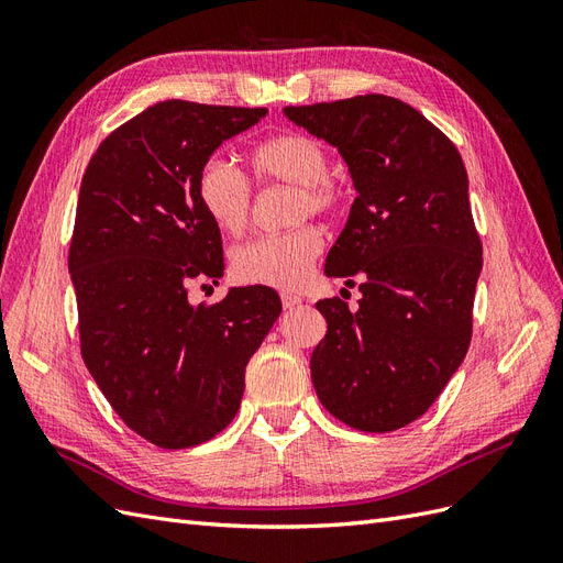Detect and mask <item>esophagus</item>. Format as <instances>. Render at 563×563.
<instances>
[{
    "instance_id": "34e87169",
    "label": "esophagus",
    "mask_w": 563,
    "mask_h": 563,
    "mask_svg": "<svg viewBox=\"0 0 563 563\" xmlns=\"http://www.w3.org/2000/svg\"><path fill=\"white\" fill-rule=\"evenodd\" d=\"M282 302H284V308L288 310V308H296V305H300L302 298L298 294H291V291H282Z\"/></svg>"
}]
</instances>
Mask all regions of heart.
I'll use <instances>...</instances> for the list:
<instances>
[{
  "label": "heart",
  "instance_id": "1",
  "mask_svg": "<svg viewBox=\"0 0 563 563\" xmlns=\"http://www.w3.org/2000/svg\"><path fill=\"white\" fill-rule=\"evenodd\" d=\"M251 174L261 185H294V220L331 216L343 203V190L329 176L327 147L308 133L286 131L263 141L249 155ZM199 207L225 234H240L253 211V187L249 176L225 157H209L197 174ZM323 249V236L314 225H298L288 232L261 234L236 246L232 272L244 284L296 288L308 279Z\"/></svg>",
  "mask_w": 563,
  "mask_h": 563
}]
</instances>
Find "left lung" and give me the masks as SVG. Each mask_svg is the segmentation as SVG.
Instances as JSON below:
<instances>
[{
	"label": "left lung",
	"mask_w": 563,
	"mask_h": 563,
	"mask_svg": "<svg viewBox=\"0 0 563 563\" xmlns=\"http://www.w3.org/2000/svg\"><path fill=\"white\" fill-rule=\"evenodd\" d=\"M284 114L335 145L356 199L323 272L360 277V308L327 298V335L310 371L340 422L391 432L420 418L463 364L482 272L467 172L455 145L416 108L366 93L288 106Z\"/></svg>",
	"instance_id": "left-lung-1"
}]
</instances>
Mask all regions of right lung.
Instances as JSON below:
<instances>
[{
  "instance_id": "right-lung-1",
  "label": "right lung",
  "mask_w": 563,
  "mask_h": 563,
  "mask_svg": "<svg viewBox=\"0 0 563 563\" xmlns=\"http://www.w3.org/2000/svg\"><path fill=\"white\" fill-rule=\"evenodd\" d=\"M265 108L164 100L98 145L81 178L70 267L84 364L114 413L159 449H190L240 411L251 354L282 312L267 286L190 305L223 277L220 230L197 174Z\"/></svg>"
}]
</instances>
